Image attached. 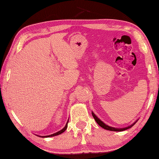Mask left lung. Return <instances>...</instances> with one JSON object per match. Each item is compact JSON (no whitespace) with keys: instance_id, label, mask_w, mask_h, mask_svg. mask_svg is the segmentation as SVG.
I'll return each instance as SVG.
<instances>
[{"instance_id":"1","label":"left lung","mask_w":159,"mask_h":159,"mask_svg":"<svg viewBox=\"0 0 159 159\" xmlns=\"http://www.w3.org/2000/svg\"><path fill=\"white\" fill-rule=\"evenodd\" d=\"M92 115H93V118H95V121L98 123V124L99 125V126H101L102 128H103L104 129H105V130H111V131H119V132H120V131H123V130H127V129H128V128H131V127H133V126L136 123V122H134V123H133V124L132 125H130V126H128V127H126V128H113V127H111V126H109V125H106L105 123H104L102 121V120L99 119V118L97 116L94 114L93 112H92Z\"/></svg>"}]
</instances>
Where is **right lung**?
Masks as SVG:
<instances>
[{"label":"right lung","instance_id":"add662e5","mask_svg":"<svg viewBox=\"0 0 159 159\" xmlns=\"http://www.w3.org/2000/svg\"><path fill=\"white\" fill-rule=\"evenodd\" d=\"M68 121H69V120H68ZM67 124H68V122L66 123V125H65V127H64L63 129H61V130L58 131L57 133H54V134H50V135H47V136H40V137H41V138H50V137H53V136L58 135V134H61L62 133H64V132L66 130V129L67 128Z\"/></svg>","mask_w":159,"mask_h":159}]
</instances>
